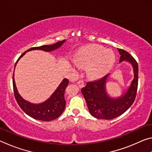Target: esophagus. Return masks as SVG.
I'll return each instance as SVG.
<instances>
[{"mask_svg": "<svg viewBox=\"0 0 152 152\" xmlns=\"http://www.w3.org/2000/svg\"><path fill=\"white\" fill-rule=\"evenodd\" d=\"M77 84H78V86H79V88H82V87L84 86V81L83 80H79L77 82Z\"/></svg>", "mask_w": 152, "mask_h": 152, "instance_id": "obj_1", "label": "esophagus"}]
</instances>
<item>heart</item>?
I'll use <instances>...</instances> for the list:
<instances>
[{
	"mask_svg": "<svg viewBox=\"0 0 152 152\" xmlns=\"http://www.w3.org/2000/svg\"><path fill=\"white\" fill-rule=\"evenodd\" d=\"M74 60L82 67H86L88 76L101 78L109 72L115 61L113 51L99 45L86 46L76 53Z\"/></svg>",
	"mask_w": 152,
	"mask_h": 152,
	"instance_id": "b5f03b06",
	"label": "heart"
}]
</instances>
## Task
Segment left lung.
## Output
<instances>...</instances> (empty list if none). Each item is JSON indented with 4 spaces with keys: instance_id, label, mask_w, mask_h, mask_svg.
<instances>
[{
    "instance_id": "obj_1",
    "label": "left lung",
    "mask_w": 152,
    "mask_h": 152,
    "mask_svg": "<svg viewBox=\"0 0 152 152\" xmlns=\"http://www.w3.org/2000/svg\"><path fill=\"white\" fill-rule=\"evenodd\" d=\"M121 55L119 62L129 63L133 68V78L126 91L119 96L113 97L107 91V83L110 75L108 74L99 80L90 82L81 92L92 116L99 119H113L124 113L135 99L138 84V64L127 51L118 49Z\"/></svg>"
}]
</instances>
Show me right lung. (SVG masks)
Listing matches in <instances>:
<instances>
[{"mask_svg":"<svg viewBox=\"0 0 152 152\" xmlns=\"http://www.w3.org/2000/svg\"><path fill=\"white\" fill-rule=\"evenodd\" d=\"M66 39L61 42H58L53 45H42L40 47H35L29 49L23 53L18 59L17 62L15 63V68L19 60L23 56L27 51L32 50H43L47 52L58 50L66 42ZM14 72L12 76V84H13V91L15 97L16 99L18 104L19 105L23 111L33 119L43 121H50L57 119L62 114L66 107V101L64 99V92L67 86L69 83V80L66 78H64L61 82L60 85L53 92V94L46 100L41 103H32L29 101L25 100L20 96L18 92L16 84H15Z\"/></svg>","mask_w":152,"mask_h":152,"instance_id":"add662e5","label":"right lung"}]
</instances>
